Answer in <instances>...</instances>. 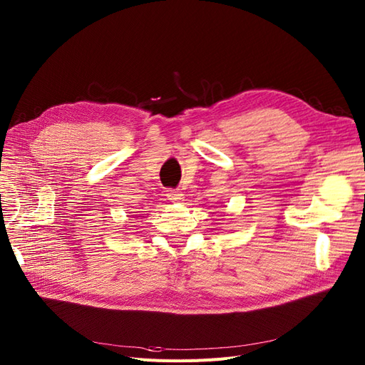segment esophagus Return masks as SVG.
Instances as JSON below:
<instances>
[{"label":"esophagus","instance_id":"1","mask_svg":"<svg viewBox=\"0 0 365 365\" xmlns=\"http://www.w3.org/2000/svg\"><path fill=\"white\" fill-rule=\"evenodd\" d=\"M167 197L170 201H180L183 198V194L180 192L179 189H168Z\"/></svg>","mask_w":365,"mask_h":365}]
</instances>
